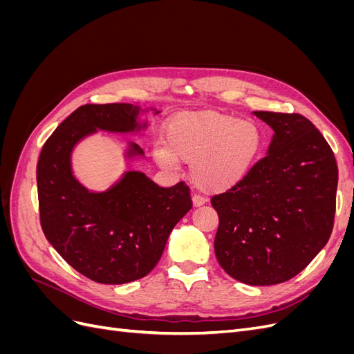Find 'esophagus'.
I'll use <instances>...</instances> for the list:
<instances>
[{
	"mask_svg": "<svg viewBox=\"0 0 354 354\" xmlns=\"http://www.w3.org/2000/svg\"><path fill=\"white\" fill-rule=\"evenodd\" d=\"M192 201H194V207H201V205H203V203L207 202V198L203 196V195L195 194L194 198H192Z\"/></svg>",
	"mask_w": 354,
	"mask_h": 354,
	"instance_id": "34e87169",
	"label": "esophagus"
}]
</instances>
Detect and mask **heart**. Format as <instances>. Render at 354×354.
Returning a JSON list of instances; mask_svg holds the SVG:
<instances>
[{"instance_id":"1","label":"heart","mask_w":354,"mask_h":354,"mask_svg":"<svg viewBox=\"0 0 354 354\" xmlns=\"http://www.w3.org/2000/svg\"><path fill=\"white\" fill-rule=\"evenodd\" d=\"M263 145L261 128L252 121L220 112H187L169 122L167 145H158L155 155L164 167L190 162L198 187L224 192L250 174Z\"/></svg>"}]
</instances>
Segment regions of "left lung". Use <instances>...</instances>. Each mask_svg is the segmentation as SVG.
<instances>
[{
	"label": "left lung",
	"mask_w": 354,
	"mask_h": 354,
	"mask_svg": "<svg viewBox=\"0 0 354 354\" xmlns=\"http://www.w3.org/2000/svg\"><path fill=\"white\" fill-rule=\"evenodd\" d=\"M274 131L269 152L239 185L212 196L214 251L233 279L276 285L304 270L334 227L338 167L330 146L299 113L254 112Z\"/></svg>",
	"instance_id": "8db88e82"
}]
</instances>
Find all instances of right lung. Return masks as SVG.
I'll return each mask as SVG.
<instances>
[{
    "label": "right lung",
    "instance_id": "add662e5",
    "mask_svg": "<svg viewBox=\"0 0 354 354\" xmlns=\"http://www.w3.org/2000/svg\"><path fill=\"white\" fill-rule=\"evenodd\" d=\"M137 106L84 104L42 146L37 165L39 221L46 238L75 270L99 283L121 285L153 270L171 230L192 208L185 181L159 187L130 171L102 194L82 187L71 169V152L95 130L128 133L138 128ZM143 151L131 145L128 155Z\"/></svg>",
    "mask_w": 354,
    "mask_h": 354
}]
</instances>
